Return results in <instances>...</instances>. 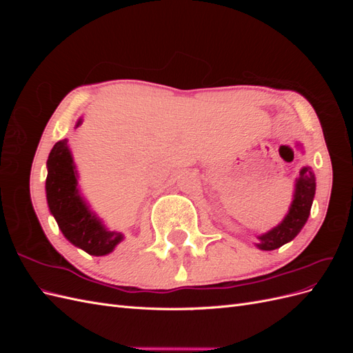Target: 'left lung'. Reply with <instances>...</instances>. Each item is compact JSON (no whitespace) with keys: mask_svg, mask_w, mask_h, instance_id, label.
<instances>
[{"mask_svg":"<svg viewBox=\"0 0 353 353\" xmlns=\"http://www.w3.org/2000/svg\"><path fill=\"white\" fill-rule=\"evenodd\" d=\"M315 196V175L312 169L305 166L301 170L296 181V190H294V199L288 210L284 221L276 225L270 232L259 236L261 243H258V248L262 250H274L281 248L283 244L292 241L307 221L309 212Z\"/></svg>","mask_w":353,"mask_h":353,"instance_id":"1","label":"left lung"}]
</instances>
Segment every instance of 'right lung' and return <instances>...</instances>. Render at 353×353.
Returning <instances> with one entry per match:
<instances>
[{
  "label": "right lung",
  "mask_w": 353,
  "mask_h": 353,
  "mask_svg": "<svg viewBox=\"0 0 353 353\" xmlns=\"http://www.w3.org/2000/svg\"><path fill=\"white\" fill-rule=\"evenodd\" d=\"M81 121L77 126H79ZM46 181L48 208L59 228L72 244L94 256L110 253L123 236L108 231L97 216L91 213L77 188V170L68 147V140L54 144L47 160Z\"/></svg>",
  "instance_id": "add662e5"
}]
</instances>
